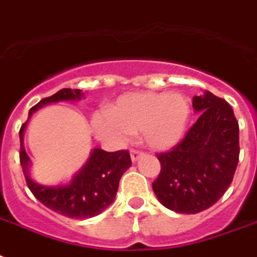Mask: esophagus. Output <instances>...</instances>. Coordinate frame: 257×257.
Instances as JSON below:
<instances>
[{
    "instance_id": "obj_1",
    "label": "esophagus",
    "mask_w": 257,
    "mask_h": 257,
    "mask_svg": "<svg viewBox=\"0 0 257 257\" xmlns=\"http://www.w3.org/2000/svg\"><path fill=\"white\" fill-rule=\"evenodd\" d=\"M143 156H144V152H141V150H136V149L131 150V158H132L133 162L137 161V160H139L140 157H143Z\"/></svg>"
}]
</instances>
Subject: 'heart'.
I'll return each mask as SVG.
<instances>
[{
  "instance_id": "heart-1",
  "label": "heart",
  "mask_w": 257,
  "mask_h": 257,
  "mask_svg": "<svg viewBox=\"0 0 257 257\" xmlns=\"http://www.w3.org/2000/svg\"><path fill=\"white\" fill-rule=\"evenodd\" d=\"M190 117L189 100L181 93L129 92L109 107L92 114V129L100 140L121 145L141 132L144 143L166 150L181 141Z\"/></svg>"
}]
</instances>
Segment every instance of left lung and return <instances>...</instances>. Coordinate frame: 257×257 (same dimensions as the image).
Listing matches in <instances>:
<instances>
[{
    "mask_svg": "<svg viewBox=\"0 0 257 257\" xmlns=\"http://www.w3.org/2000/svg\"><path fill=\"white\" fill-rule=\"evenodd\" d=\"M201 112L181 143L157 154L161 172L152 187L165 207L197 214L222 198L239 162V124L231 105L211 92L194 96Z\"/></svg>",
    "mask_w": 257,
    "mask_h": 257,
    "instance_id": "8db88e82",
    "label": "left lung"
}]
</instances>
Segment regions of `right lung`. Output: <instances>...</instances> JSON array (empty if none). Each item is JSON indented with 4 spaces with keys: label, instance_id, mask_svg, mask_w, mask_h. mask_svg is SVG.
Returning <instances> with one entry per match:
<instances>
[{
    "label": "right lung",
    "instance_id": "right-lung-1",
    "mask_svg": "<svg viewBox=\"0 0 257 257\" xmlns=\"http://www.w3.org/2000/svg\"><path fill=\"white\" fill-rule=\"evenodd\" d=\"M81 96L83 92L80 89H60L53 96L45 97L35 104L29 112V117L33 112L46 104L81 99ZM26 124L27 122H25L20 131V162L27 186L33 195L50 210L72 219L92 218L104 211L116 197L121 176L132 165L128 150L105 152L93 149L87 164L74 177L71 183L56 187L43 186L34 182L27 173L30 168V158L24 148V131Z\"/></svg>",
    "mask_w": 257,
    "mask_h": 257
}]
</instances>
